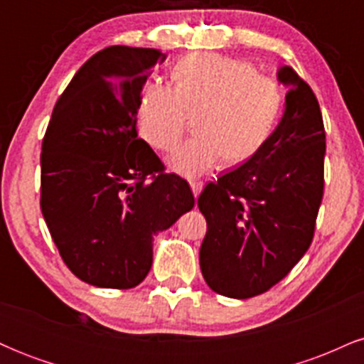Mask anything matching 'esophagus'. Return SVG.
I'll list each match as a JSON object with an SVG mask.
<instances>
[{
    "mask_svg": "<svg viewBox=\"0 0 364 364\" xmlns=\"http://www.w3.org/2000/svg\"><path fill=\"white\" fill-rule=\"evenodd\" d=\"M190 186H191V191H193L195 198H198V195L202 193V190H203V183L202 181H191Z\"/></svg>",
    "mask_w": 364,
    "mask_h": 364,
    "instance_id": "obj_1",
    "label": "esophagus"
}]
</instances>
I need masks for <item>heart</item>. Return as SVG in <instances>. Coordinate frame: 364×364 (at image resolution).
I'll return each mask as SVG.
<instances>
[{
  "label": "heart",
  "mask_w": 364,
  "mask_h": 364,
  "mask_svg": "<svg viewBox=\"0 0 364 364\" xmlns=\"http://www.w3.org/2000/svg\"><path fill=\"white\" fill-rule=\"evenodd\" d=\"M173 87L149 82L139 102V129L147 144L171 150L181 136L186 114L196 135L168 157L171 171L202 176L220 162L252 159L272 135L282 109V92L272 78L257 73L248 61L217 53H195L179 60Z\"/></svg>",
  "instance_id": "heart-1"
}]
</instances>
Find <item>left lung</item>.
<instances>
[{"label":"left lung","instance_id":"8db88e82","mask_svg":"<svg viewBox=\"0 0 364 364\" xmlns=\"http://www.w3.org/2000/svg\"><path fill=\"white\" fill-rule=\"evenodd\" d=\"M282 118L252 159L208 183L198 196L207 219L203 279L217 294L246 299L282 281L310 248L323 196L325 128L318 101L291 66Z\"/></svg>","mask_w":364,"mask_h":364}]
</instances>
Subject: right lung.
Instances as JSON below:
<instances>
[{
	"instance_id": "obj_1",
	"label": "right lung",
	"mask_w": 364,
	"mask_h": 364,
	"mask_svg": "<svg viewBox=\"0 0 364 364\" xmlns=\"http://www.w3.org/2000/svg\"><path fill=\"white\" fill-rule=\"evenodd\" d=\"M159 49L111 46L58 99L41 154V208L63 262L83 282L129 289L152 267L154 237L195 205L136 133Z\"/></svg>"
}]
</instances>
